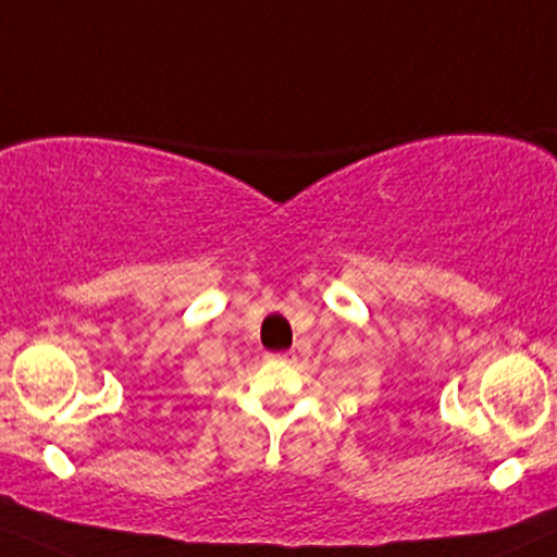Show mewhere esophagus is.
I'll return each instance as SVG.
<instances>
[{"mask_svg":"<svg viewBox=\"0 0 557 557\" xmlns=\"http://www.w3.org/2000/svg\"><path fill=\"white\" fill-rule=\"evenodd\" d=\"M277 358H280V360H296V352H280Z\"/></svg>","mask_w":557,"mask_h":557,"instance_id":"esophagus-1","label":"esophagus"}]
</instances>
